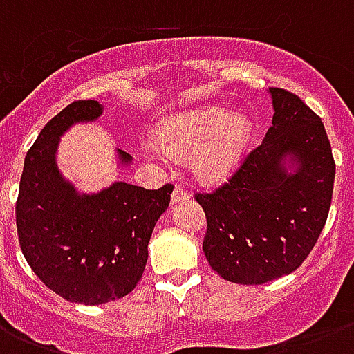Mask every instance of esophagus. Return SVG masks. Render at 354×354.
<instances>
[{"mask_svg": "<svg viewBox=\"0 0 354 354\" xmlns=\"http://www.w3.org/2000/svg\"><path fill=\"white\" fill-rule=\"evenodd\" d=\"M189 191L185 187H182V185H176L174 187V191H172V204H178V202H183V200H189Z\"/></svg>", "mask_w": 354, "mask_h": 354, "instance_id": "esophagus-1", "label": "esophagus"}]
</instances>
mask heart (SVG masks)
Wrapping results in <instances>:
<instances>
[{
  "label": "heart",
  "instance_id": "b5f03b06",
  "mask_svg": "<svg viewBox=\"0 0 354 354\" xmlns=\"http://www.w3.org/2000/svg\"><path fill=\"white\" fill-rule=\"evenodd\" d=\"M250 122L233 118L221 108H205L174 115L161 127L160 138L145 145L147 154L160 163H171L174 156L194 152L193 171L202 180H222L233 171L246 149Z\"/></svg>",
  "mask_w": 354,
  "mask_h": 354
}]
</instances>
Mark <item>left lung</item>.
Wrapping results in <instances>:
<instances>
[{"label":"left lung","instance_id":"left-lung-1","mask_svg":"<svg viewBox=\"0 0 354 354\" xmlns=\"http://www.w3.org/2000/svg\"><path fill=\"white\" fill-rule=\"evenodd\" d=\"M274 119L263 143L242 156L226 182L194 193L207 221L211 268L239 285H263L297 270L329 216L335 158L319 115L292 91L270 88ZM300 161L286 175L280 160Z\"/></svg>","mask_w":354,"mask_h":354}]
</instances>
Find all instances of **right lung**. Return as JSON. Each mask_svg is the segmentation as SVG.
I'll return each instance as SVG.
<instances>
[{
	"instance_id": "right-lung-1",
	"label": "right lung",
	"mask_w": 354,
	"mask_h": 354,
	"mask_svg": "<svg viewBox=\"0 0 354 354\" xmlns=\"http://www.w3.org/2000/svg\"><path fill=\"white\" fill-rule=\"evenodd\" d=\"M102 113L97 101H73L57 113L25 156L16 200L24 257L40 281L71 303L101 305L136 288L149 241L174 185L145 189L124 182L97 194L75 193L55 163L58 136ZM122 161L130 160L119 152Z\"/></svg>"
}]
</instances>
